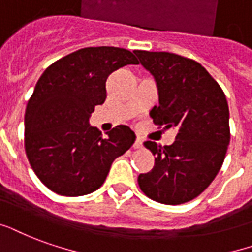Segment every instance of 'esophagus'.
<instances>
[{
  "instance_id": "34e87169",
  "label": "esophagus",
  "mask_w": 252,
  "mask_h": 252,
  "mask_svg": "<svg viewBox=\"0 0 252 252\" xmlns=\"http://www.w3.org/2000/svg\"><path fill=\"white\" fill-rule=\"evenodd\" d=\"M134 149H142V138L137 137L135 142H134Z\"/></svg>"
}]
</instances>
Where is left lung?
Masks as SVG:
<instances>
[{
    "mask_svg": "<svg viewBox=\"0 0 252 252\" xmlns=\"http://www.w3.org/2000/svg\"><path fill=\"white\" fill-rule=\"evenodd\" d=\"M134 53L158 85L159 105L151 110L153 122L178 130L170 146L143 142L155 163L151 171L139 174L138 185L155 202L182 205L200 195L222 167L230 143L226 95L191 58L169 52Z\"/></svg>",
    "mask_w": 252,
    "mask_h": 252,
    "instance_id": "8db88e82",
    "label": "left lung"
}]
</instances>
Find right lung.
Returning a JSON list of instances; mask_svg holds the SVG:
<instances>
[{"label": "right lung", "instance_id": "right-lung-1", "mask_svg": "<svg viewBox=\"0 0 252 252\" xmlns=\"http://www.w3.org/2000/svg\"><path fill=\"white\" fill-rule=\"evenodd\" d=\"M126 65H138L122 47H85L49 66L25 111V151L45 186L63 196L90 194L103 185L115 158L133 146L126 125L105 139L89 117L106 99V79Z\"/></svg>", "mask_w": 252, "mask_h": 252}]
</instances>
